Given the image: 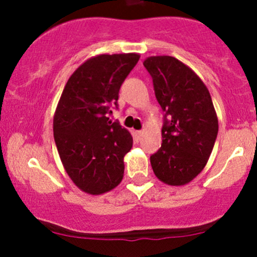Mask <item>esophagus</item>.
Returning <instances> with one entry per match:
<instances>
[{
  "mask_svg": "<svg viewBox=\"0 0 257 257\" xmlns=\"http://www.w3.org/2000/svg\"><path fill=\"white\" fill-rule=\"evenodd\" d=\"M142 136H143V132H142V131H137V132H136V137H137V138L139 139Z\"/></svg>",
  "mask_w": 257,
  "mask_h": 257,
  "instance_id": "obj_1",
  "label": "esophagus"
}]
</instances>
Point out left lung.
<instances>
[{"instance_id": "left-lung-1", "label": "left lung", "mask_w": 257, "mask_h": 257, "mask_svg": "<svg viewBox=\"0 0 257 257\" xmlns=\"http://www.w3.org/2000/svg\"><path fill=\"white\" fill-rule=\"evenodd\" d=\"M165 115L160 149L150 157L153 172L163 183L181 186L205 168L216 141L219 121L210 93L200 77L170 56L143 62Z\"/></svg>"}]
</instances>
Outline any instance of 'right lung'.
I'll return each instance as SVG.
<instances>
[{
    "label": "right lung",
    "instance_id": "1",
    "mask_svg": "<svg viewBox=\"0 0 257 257\" xmlns=\"http://www.w3.org/2000/svg\"><path fill=\"white\" fill-rule=\"evenodd\" d=\"M139 58L121 53L87 59L69 77L57 104L53 134L59 158L77 188L90 195L110 191L123 179L124 155L133 138L108 115Z\"/></svg>",
    "mask_w": 257,
    "mask_h": 257
}]
</instances>
